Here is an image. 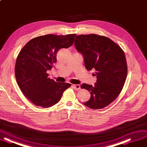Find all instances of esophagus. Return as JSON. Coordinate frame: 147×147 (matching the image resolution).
<instances>
[{
	"label": "esophagus",
	"mask_w": 147,
	"mask_h": 147,
	"mask_svg": "<svg viewBox=\"0 0 147 147\" xmlns=\"http://www.w3.org/2000/svg\"><path fill=\"white\" fill-rule=\"evenodd\" d=\"M72 88L75 89V90H79L80 89V85L79 84H72Z\"/></svg>",
	"instance_id": "obj_1"
}]
</instances>
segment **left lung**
<instances>
[{"mask_svg": "<svg viewBox=\"0 0 147 147\" xmlns=\"http://www.w3.org/2000/svg\"><path fill=\"white\" fill-rule=\"evenodd\" d=\"M75 46L83 55L85 67L95 70L94 86L83 83L90 98L84 103L90 109H102L112 103L122 91L127 76L123 50L111 39L96 34L77 35Z\"/></svg>", "mask_w": 147, "mask_h": 147, "instance_id": "1", "label": "left lung"}]
</instances>
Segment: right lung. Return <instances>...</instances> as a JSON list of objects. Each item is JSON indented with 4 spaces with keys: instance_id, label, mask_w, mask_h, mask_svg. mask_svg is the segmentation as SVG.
<instances>
[{
    "instance_id": "1",
    "label": "right lung",
    "mask_w": 147,
    "mask_h": 147,
    "mask_svg": "<svg viewBox=\"0 0 147 147\" xmlns=\"http://www.w3.org/2000/svg\"><path fill=\"white\" fill-rule=\"evenodd\" d=\"M76 34H49L34 38L21 50L15 64V77L23 94L36 106L49 108L57 104L71 84L48 77L57 61V54L73 44Z\"/></svg>"
}]
</instances>
